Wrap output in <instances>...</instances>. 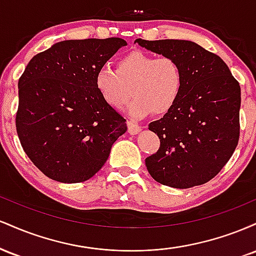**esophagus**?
I'll return each instance as SVG.
<instances>
[{
	"mask_svg": "<svg viewBox=\"0 0 256 256\" xmlns=\"http://www.w3.org/2000/svg\"><path fill=\"white\" fill-rule=\"evenodd\" d=\"M128 134H140V130H142V128H140V125L134 124V122H128Z\"/></svg>",
	"mask_w": 256,
	"mask_h": 256,
	"instance_id": "obj_1",
	"label": "esophagus"
}]
</instances>
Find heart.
<instances>
[{"mask_svg": "<svg viewBox=\"0 0 256 256\" xmlns=\"http://www.w3.org/2000/svg\"><path fill=\"white\" fill-rule=\"evenodd\" d=\"M184 76L176 58L132 50L116 61V71L101 66L95 73V86L110 107L120 110L134 98L126 112L132 119H143L155 113H170L180 98Z\"/></svg>", "mask_w": 256, "mask_h": 256, "instance_id": "1", "label": "heart"}]
</instances>
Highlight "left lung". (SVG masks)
I'll return each mask as SVG.
<instances>
[{"mask_svg":"<svg viewBox=\"0 0 256 256\" xmlns=\"http://www.w3.org/2000/svg\"><path fill=\"white\" fill-rule=\"evenodd\" d=\"M176 58L184 85L174 108L149 124L160 148L146 158L158 183L188 189L207 183L230 160L240 138V86L218 55L192 40H134Z\"/></svg>","mask_w":256,"mask_h":256,"instance_id":"1","label":"left lung"}]
</instances>
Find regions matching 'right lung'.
Segmentation results:
<instances>
[{
  "instance_id": "1",
  "label": "right lung",
  "mask_w": 256,
  "mask_h": 256,
  "mask_svg": "<svg viewBox=\"0 0 256 256\" xmlns=\"http://www.w3.org/2000/svg\"><path fill=\"white\" fill-rule=\"evenodd\" d=\"M122 38L67 40L31 58L19 79L16 132L34 165L60 183H80L107 161L126 120L100 96L95 73Z\"/></svg>"
}]
</instances>
